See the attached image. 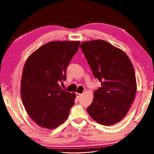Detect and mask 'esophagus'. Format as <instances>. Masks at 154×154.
Returning <instances> with one entry per match:
<instances>
[{
  "label": "esophagus",
  "instance_id": "34e87169",
  "mask_svg": "<svg viewBox=\"0 0 154 154\" xmlns=\"http://www.w3.org/2000/svg\"><path fill=\"white\" fill-rule=\"evenodd\" d=\"M81 94H80V93H78V92H77L76 93V97H77V98H79L81 96Z\"/></svg>",
  "mask_w": 154,
  "mask_h": 154
}]
</instances>
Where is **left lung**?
Wrapping results in <instances>:
<instances>
[{
  "mask_svg": "<svg viewBox=\"0 0 154 154\" xmlns=\"http://www.w3.org/2000/svg\"><path fill=\"white\" fill-rule=\"evenodd\" d=\"M93 75L101 82L94 92L87 108L98 123L109 126L119 122L127 114L137 91L135 73L129 57L121 49L102 39L81 44Z\"/></svg>",
  "mask_w": 154,
  "mask_h": 154,
  "instance_id": "1",
  "label": "left lung"
}]
</instances>
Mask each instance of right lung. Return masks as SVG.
Returning <instances> with one entry per match:
<instances>
[{
    "instance_id": "right-lung-1",
    "label": "right lung",
    "mask_w": 154,
    "mask_h": 154,
    "mask_svg": "<svg viewBox=\"0 0 154 154\" xmlns=\"http://www.w3.org/2000/svg\"><path fill=\"white\" fill-rule=\"evenodd\" d=\"M79 41L50 42L26 60L21 81L23 104L42 128L54 129L63 123L74 104L75 93L62 89L65 72L79 48Z\"/></svg>"
}]
</instances>
